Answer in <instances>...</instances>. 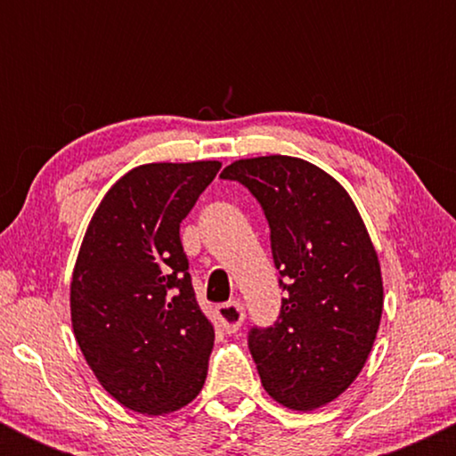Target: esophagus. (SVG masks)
Returning a JSON list of instances; mask_svg holds the SVG:
<instances>
[{
  "label": "esophagus",
  "mask_w": 456,
  "mask_h": 456,
  "mask_svg": "<svg viewBox=\"0 0 456 456\" xmlns=\"http://www.w3.org/2000/svg\"><path fill=\"white\" fill-rule=\"evenodd\" d=\"M216 315L221 319V326L224 328V332H238L240 326L244 322V306L240 300L233 302H224V305L216 306Z\"/></svg>",
  "instance_id": "obj_1"
}]
</instances>
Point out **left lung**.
Returning a JSON list of instances; mask_svg holds the SVG:
<instances>
[{
    "label": "left lung",
    "instance_id": "obj_1",
    "mask_svg": "<svg viewBox=\"0 0 456 456\" xmlns=\"http://www.w3.org/2000/svg\"><path fill=\"white\" fill-rule=\"evenodd\" d=\"M221 177L261 203L287 291L274 326L248 332L261 384L289 410H317L352 386L378 337L384 285L375 246L347 191L313 162L242 159Z\"/></svg>",
    "mask_w": 456,
    "mask_h": 456
}]
</instances>
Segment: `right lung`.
<instances>
[{
  "instance_id": "1",
  "label": "right lung",
  "mask_w": 456,
  "mask_h": 456,
  "mask_svg": "<svg viewBox=\"0 0 456 456\" xmlns=\"http://www.w3.org/2000/svg\"><path fill=\"white\" fill-rule=\"evenodd\" d=\"M221 162H150L119 177L83 238L70 282L75 338L101 386L162 416L201 392L214 326L197 305L180 223Z\"/></svg>"
}]
</instances>
